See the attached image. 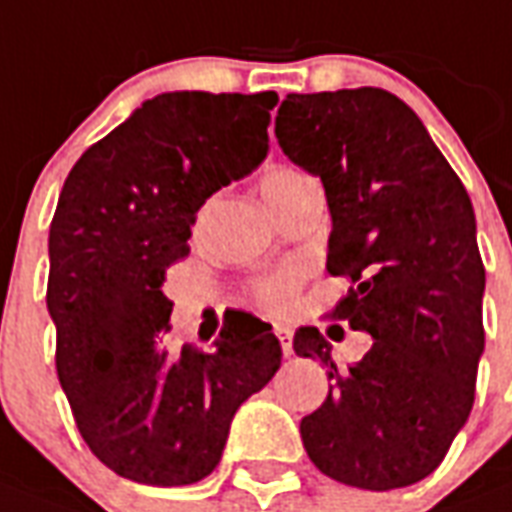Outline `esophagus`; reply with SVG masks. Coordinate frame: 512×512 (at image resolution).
<instances>
[{"label": "esophagus", "instance_id": "1", "mask_svg": "<svg viewBox=\"0 0 512 512\" xmlns=\"http://www.w3.org/2000/svg\"><path fill=\"white\" fill-rule=\"evenodd\" d=\"M276 338H279V343H282V351L290 357L292 354V330L290 327H276Z\"/></svg>", "mask_w": 512, "mask_h": 512}]
</instances>
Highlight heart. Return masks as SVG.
<instances>
[{
    "mask_svg": "<svg viewBox=\"0 0 512 512\" xmlns=\"http://www.w3.org/2000/svg\"><path fill=\"white\" fill-rule=\"evenodd\" d=\"M308 177H303L300 171L287 169V166H279V169H271L263 177V195L268 206H276L282 201L284 195L295 190L300 182H306ZM204 222V209L198 212L195 217V225H201ZM298 282H300V273L298 268H282V271L271 273V276H263V279H257L255 287H252V298L260 308L265 311H271V314H287L295 303V292H298Z\"/></svg>",
    "mask_w": 512,
    "mask_h": 512,
    "instance_id": "heart-1",
    "label": "heart"
}]
</instances>
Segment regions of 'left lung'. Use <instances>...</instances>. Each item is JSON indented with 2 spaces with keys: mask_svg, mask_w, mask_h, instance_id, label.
Wrapping results in <instances>:
<instances>
[{
  "mask_svg": "<svg viewBox=\"0 0 512 512\" xmlns=\"http://www.w3.org/2000/svg\"><path fill=\"white\" fill-rule=\"evenodd\" d=\"M276 139L325 185L327 271L351 282L330 317L373 335L368 354L338 370L317 327L295 333V354L333 378L300 421L303 446L346 486H411L473 411L486 271L470 195L419 115L384 88L290 93Z\"/></svg>",
  "mask_w": 512,
  "mask_h": 512,
  "instance_id": "8db88e82",
  "label": "left lung"
}]
</instances>
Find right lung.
<instances>
[{
    "mask_svg": "<svg viewBox=\"0 0 512 512\" xmlns=\"http://www.w3.org/2000/svg\"><path fill=\"white\" fill-rule=\"evenodd\" d=\"M279 96L161 93L74 163L50 222L56 370L80 435L109 470L147 486L198 483L230 421L282 365L252 314L212 351L171 349L166 271L187 257L206 198L268 155Z\"/></svg>",
    "mask_w": 512,
    "mask_h": 512,
    "instance_id": "add662e5",
    "label": "right lung"
}]
</instances>
